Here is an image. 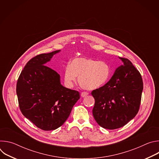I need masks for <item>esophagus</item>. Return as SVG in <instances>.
I'll use <instances>...</instances> for the list:
<instances>
[{
    "label": "esophagus",
    "mask_w": 159,
    "mask_h": 159,
    "mask_svg": "<svg viewBox=\"0 0 159 159\" xmlns=\"http://www.w3.org/2000/svg\"><path fill=\"white\" fill-rule=\"evenodd\" d=\"M88 94H88L87 93H86V92H82V93H81V96H82V98H84V97H86Z\"/></svg>",
    "instance_id": "34e87169"
}]
</instances>
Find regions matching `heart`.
Wrapping results in <instances>:
<instances>
[{"label":"heart","instance_id":"1","mask_svg":"<svg viewBox=\"0 0 159 159\" xmlns=\"http://www.w3.org/2000/svg\"><path fill=\"white\" fill-rule=\"evenodd\" d=\"M111 67L106 61L85 57L73 59L65 67L64 79L70 85L79 77L80 86L87 90H94L104 86L109 80Z\"/></svg>","mask_w":159,"mask_h":159}]
</instances>
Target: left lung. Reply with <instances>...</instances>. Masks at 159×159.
<instances>
[{
    "label": "left lung",
    "instance_id": "1",
    "mask_svg": "<svg viewBox=\"0 0 159 159\" xmlns=\"http://www.w3.org/2000/svg\"><path fill=\"white\" fill-rule=\"evenodd\" d=\"M104 86L92 91L95 99L93 114L101 127L115 129L127 124L139 112L143 80L138 70L127 58Z\"/></svg>",
    "mask_w": 159,
    "mask_h": 159
}]
</instances>
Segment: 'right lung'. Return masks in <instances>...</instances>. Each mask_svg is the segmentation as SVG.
Wrapping results in <instances>:
<instances>
[{
  "mask_svg": "<svg viewBox=\"0 0 159 159\" xmlns=\"http://www.w3.org/2000/svg\"><path fill=\"white\" fill-rule=\"evenodd\" d=\"M60 52L43 53L31 58L22 70L16 85L22 115L44 131L61 126L80 99L78 91L63 86L60 75L44 65Z\"/></svg>",
  "mask_w": 159,
  "mask_h": 159,
  "instance_id": "obj_1",
  "label": "right lung"
}]
</instances>
